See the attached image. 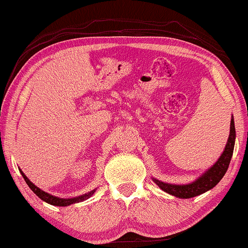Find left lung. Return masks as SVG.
I'll return each mask as SVG.
<instances>
[{
	"label": "left lung",
	"instance_id": "8db88e82",
	"mask_svg": "<svg viewBox=\"0 0 248 248\" xmlns=\"http://www.w3.org/2000/svg\"><path fill=\"white\" fill-rule=\"evenodd\" d=\"M235 143V126H234V118L231 119V127H230V137L227 139L224 152L220 155L219 159L217 160L216 164L212 165L208 170H206L199 178L195 179L194 181L185 185H176V184H168L157 179L152 178L155 184L160 187L164 192L173 195L175 198L180 199H189V198L198 197L202 193L207 192L216 187L217 182L224 178L225 173L227 172V168L230 166L231 159L233 155V149H234Z\"/></svg>",
	"mask_w": 248,
	"mask_h": 248
}]
</instances>
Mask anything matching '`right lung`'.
Masks as SVG:
<instances>
[{
    "instance_id": "1",
    "label": "right lung",
    "mask_w": 248,
    "mask_h": 248,
    "mask_svg": "<svg viewBox=\"0 0 248 248\" xmlns=\"http://www.w3.org/2000/svg\"><path fill=\"white\" fill-rule=\"evenodd\" d=\"M21 174H22L24 181L27 182V185L29 186V188H31L32 192L35 193V194L37 195V197L40 198L41 200L46 201L47 203H50V205L53 206H59V207H64V206H69V205H73V203H78V202H81V201H84L87 199H89V198L92 197V195L95 193V189L91 190V192L86 193V194H82V195H78V197H75V198H68V199H63V198H59V197H55V195H51L49 194V193L45 192V190H42L41 188H39L37 186H35L32 182L29 180L28 178L26 176V174H24L22 170H20Z\"/></svg>"
}]
</instances>
